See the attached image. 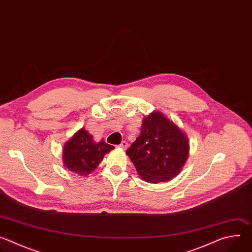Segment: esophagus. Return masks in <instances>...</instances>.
I'll return each instance as SVG.
<instances>
[{
    "instance_id": "1",
    "label": "esophagus",
    "mask_w": 252,
    "mask_h": 252,
    "mask_svg": "<svg viewBox=\"0 0 252 252\" xmlns=\"http://www.w3.org/2000/svg\"><path fill=\"white\" fill-rule=\"evenodd\" d=\"M121 149H123V150H126V148H127V142L126 141V140H123L122 141V143L121 145L119 146Z\"/></svg>"
}]
</instances>
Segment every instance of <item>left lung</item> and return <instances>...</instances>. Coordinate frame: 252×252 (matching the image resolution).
<instances>
[{"label": "left lung", "mask_w": 252, "mask_h": 252, "mask_svg": "<svg viewBox=\"0 0 252 252\" xmlns=\"http://www.w3.org/2000/svg\"><path fill=\"white\" fill-rule=\"evenodd\" d=\"M189 153L185 132L157 111L143 119L140 134L126 151L139 176L150 184L166 183L176 176Z\"/></svg>", "instance_id": "obj_1"}]
</instances>
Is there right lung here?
<instances>
[{
    "label": "right lung",
    "mask_w": 252,
    "mask_h": 252,
    "mask_svg": "<svg viewBox=\"0 0 252 252\" xmlns=\"http://www.w3.org/2000/svg\"><path fill=\"white\" fill-rule=\"evenodd\" d=\"M114 149L103 139L95 142L93 135L83 127L64 143L63 164L69 171L86 176L96 168L105 154Z\"/></svg>",
    "instance_id": "obj_1"
}]
</instances>
